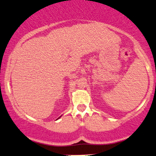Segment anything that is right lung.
Segmentation results:
<instances>
[{
	"mask_svg": "<svg viewBox=\"0 0 156 156\" xmlns=\"http://www.w3.org/2000/svg\"><path fill=\"white\" fill-rule=\"evenodd\" d=\"M59 118H60V117H59Z\"/></svg>",
	"mask_w": 156,
	"mask_h": 156,
	"instance_id": "obj_1",
	"label": "right lung"
}]
</instances>
